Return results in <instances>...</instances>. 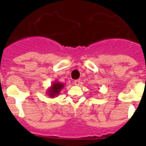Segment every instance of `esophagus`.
<instances>
[{
  "mask_svg": "<svg viewBox=\"0 0 146 146\" xmlns=\"http://www.w3.org/2000/svg\"><path fill=\"white\" fill-rule=\"evenodd\" d=\"M74 85H75V86H80V83H81V82H80V80H76L74 81Z\"/></svg>",
  "mask_w": 146,
  "mask_h": 146,
  "instance_id": "34e87169",
  "label": "esophagus"
}]
</instances>
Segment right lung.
Returning a JSON list of instances; mask_svg holds the SVG:
<instances>
[{
	"label": "right lung",
	"instance_id": "1",
	"mask_svg": "<svg viewBox=\"0 0 146 146\" xmlns=\"http://www.w3.org/2000/svg\"><path fill=\"white\" fill-rule=\"evenodd\" d=\"M64 83H60L58 80H55L51 84V86L47 89V94L50 97L54 98L55 96H57L59 95L60 91L64 88Z\"/></svg>",
	"mask_w": 146,
	"mask_h": 146
}]
</instances>
